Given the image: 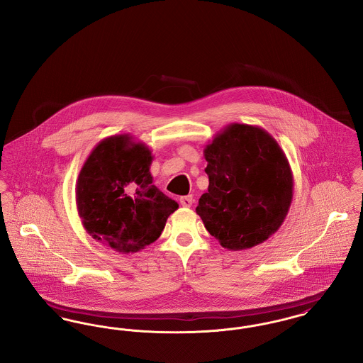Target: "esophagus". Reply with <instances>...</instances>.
Listing matches in <instances>:
<instances>
[{
    "label": "esophagus",
    "mask_w": 363,
    "mask_h": 363,
    "mask_svg": "<svg viewBox=\"0 0 363 363\" xmlns=\"http://www.w3.org/2000/svg\"><path fill=\"white\" fill-rule=\"evenodd\" d=\"M179 203H181L182 207H191V204H193V196H191V194H189V196H182V197L179 199Z\"/></svg>",
    "instance_id": "1"
}]
</instances>
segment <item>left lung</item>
<instances>
[{"mask_svg":"<svg viewBox=\"0 0 363 363\" xmlns=\"http://www.w3.org/2000/svg\"><path fill=\"white\" fill-rule=\"evenodd\" d=\"M204 157L209 185L196 212L208 233L228 250L267 241L293 201L291 167L277 140L259 126L230 123Z\"/></svg>","mask_w":363,"mask_h":363,"instance_id":"8db88e82","label":"left lung"}]
</instances>
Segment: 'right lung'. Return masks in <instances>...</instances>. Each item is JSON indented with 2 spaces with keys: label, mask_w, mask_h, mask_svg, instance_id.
I'll use <instances>...</instances> for the list:
<instances>
[{
  "label": "right lung",
  "mask_w": 363,
  "mask_h": 363,
  "mask_svg": "<svg viewBox=\"0 0 363 363\" xmlns=\"http://www.w3.org/2000/svg\"><path fill=\"white\" fill-rule=\"evenodd\" d=\"M154 156L129 135L104 138L86 157L76 204L86 233L129 255L155 242L178 203L152 185Z\"/></svg>",
  "instance_id": "right-lung-1"
}]
</instances>
